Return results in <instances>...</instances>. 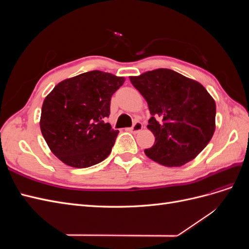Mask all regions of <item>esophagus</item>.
<instances>
[{"instance_id": "34e87169", "label": "esophagus", "mask_w": 249, "mask_h": 249, "mask_svg": "<svg viewBox=\"0 0 249 249\" xmlns=\"http://www.w3.org/2000/svg\"><path fill=\"white\" fill-rule=\"evenodd\" d=\"M142 127H143V125H142V124L140 122H135L134 124L132 125V127L130 129V131L132 133H134V134H136V133H138L139 131L142 130Z\"/></svg>"}]
</instances>
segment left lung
<instances>
[{
  "label": "left lung",
  "mask_w": 249,
  "mask_h": 249,
  "mask_svg": "<svg viewBox=\"0 0 249 249\" xmlns=\"http://www.w3.org/2000/svg\"><path fill=\"white\" fill-rule=\"evenodd\" d=\"M130 80L147 102L152 115L147 127L156 139L144 150L145 155L168 167L193 160L215 132L216 104L207 89L167 69L146 71Z\"/></svg>",
  "instance_id": "8db88e82"
}]
</instances>
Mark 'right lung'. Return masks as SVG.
<instances>
[{
  "mask_svg": "<svg viewBox=\"0 0 249 249\" xmlns=\"http://www.w3.org/2000/svg\"><path fill=\"white\" fill-rule=\"evenodd\" d=\"M124 82V77L91 71L60 82L44 99L40 130L59 160L86 168L110 155L119 132L106 118L111 97Z\"/></svg>",
  "mask_w": 249,
  "mask_h": 249,
  "instance_id": "add662e5",
  "label": "right lung"
}]
</instances>
